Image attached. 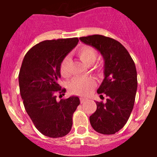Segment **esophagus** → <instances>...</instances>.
Here are the masks:
<instances>
[{
    "mask_svg": "<svg viewBox=\"0 0 157 157\" xmlns=\"http://www.w3.org/2000/svg\"><path fill=\"white\" fill-rule=\"evenodd\" d=\"M86 98H80V102L81 103H83V102H85V101H86Z\"/></svg>",
    "mask_w": 157,
    "mask_h": 157,
    "instance_id": "34e87169",
    "label": "esophagus"
}]
</instances>
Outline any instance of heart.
<instances>
[{
  "label": "heart",
  "instance_id": "1",
  "mask_svg": "<svg viewBox=\"0 0 157 157\" xmlns=\"http://www.w3.org/2000/svg\"><path fill=\"white\" fill-rule=\"evenodd\" d=\"M77 56L83 63L91 66L98 59V52L94 48L90 45H83L77 51ZM95 71H101V67H95ZM59 72L63 78H68L71 75V59L65 56L59 65ZM97 85L95 79L92 77L75 78L68 84V90L71 94L79 96H86L94 89Z\"/></svg>",
  "mask_w": 157,
  "mask_h": 157
}]
</instances>
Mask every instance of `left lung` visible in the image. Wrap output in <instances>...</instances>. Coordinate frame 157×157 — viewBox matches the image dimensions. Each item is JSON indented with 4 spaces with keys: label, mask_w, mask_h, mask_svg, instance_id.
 I'll list each match as a JSON object with an SVG mask.
<instances>
[{
    "label": "left lung",
    "mask_w": 157,
    "mask_h": 157,
    "mask_svg": "<svg viewBox=\"0 0 157 157\" xmlns=\"http://www.w3.org/2000/svg\"><path fill=\"white\" fill-rule=\"evenodd\" d=\"M79 39L97 48L105 59V78L98 94L103 99L106 95V102H96L90 122L97 132L114 134L124 127L134 108L138 88L135 64L125 47L113 38L94 34Z\"/></svg>",
    "instance_id": "obj_1"
}]
</instances>
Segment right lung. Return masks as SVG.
<instances>
[{"label": "right lung", "mask_w": 157, "mask_h": 157, "mask_svg": "<svg viewBox=\"0 0 157 157\" xmlns=\"http://www.w3.org/2000/svg\"><path fill=\"white\" fill-rule=\"evenodd\" d=\"M78 42V37L41 41L27 52L19 71L25 109L36 128L49 138H61L70 132L73 113L80 104L75 96L56 101V93L60 97L66 91L58 84L59 65Z\"/></svg>", "instance_id": "1"}]
</instances>
